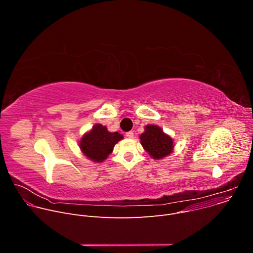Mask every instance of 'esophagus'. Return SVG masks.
Listing matches in <instances>:
<instances>
[{
  "instance_id": "obj_1",
  "label": "esophagus",
  "mask_w": 253,
  "mask_h": 253,
  "mask_svg": "<svg viewBox=\"0 0 253 253\" xmlns=\"http://www.w3.org/2000/svg\"><path fill=\"white\" fill-rule=\"evenodd\" d=\"M126 137L131 139V138H133V137H134V133H133L132 131H129V132H127V133H126Z\"/></svg>"
}]
</instances>
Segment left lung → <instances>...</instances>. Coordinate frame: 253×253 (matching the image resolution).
<instances>
[{"instance_id": "8db88e82", "label": "left lung", "mask_w": 253, "mask_h": 253, "mask_svg": "<svg viewBox=\"0 0 253 253\" xmlns=\"http://www.w3.org/2000/svg\"><path fill=\"white\" fill-rule=\"evenodd\" d=\"M139 138L144 150L155 160L163 159L173 152L174 140L157 125H146Z\"/></svg>"}]
</instances>
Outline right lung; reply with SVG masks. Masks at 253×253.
Here are the masks:
<instances>
[{"label": "right lung", "instance_id": "1", "mask_svg": "<svg viewBox=\"0 0 253 253\" xmlns=\"http://www.w3.org/2000/svg\"><path fill=\"white\" fill-rule=\"evenodd\" d=\"M121 139L122 134L109 132L106 126L96 124L81 137L79 148L89 160L101 163L113 152L114 146Z\"/></svg>", "mask_w": 253, "mask_h": 253}]
</instances>
